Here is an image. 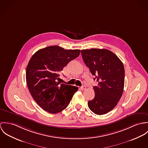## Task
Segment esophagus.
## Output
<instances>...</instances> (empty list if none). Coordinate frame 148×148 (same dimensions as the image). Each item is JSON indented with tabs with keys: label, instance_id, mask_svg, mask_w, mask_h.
<instances>
[{
	"label": "esophagus",
	"instance_id": "esophagus-1",
	"mask_svg": "<svg viewBox=\"0 0 148 148\" xmlns=\"http://www.w3.org/2000/svg\"><path fill=\"white\" fill-rule=\"evenodd\" d=\"M80 88L82 90H85L86 88V86H84V85H83V86H81V87H80Z\"/></svg>",
	"mask_w": 148,
	"mask_h": 148
}]
</instances>
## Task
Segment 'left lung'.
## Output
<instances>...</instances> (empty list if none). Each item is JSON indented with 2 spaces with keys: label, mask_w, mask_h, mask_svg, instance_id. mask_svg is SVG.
I'll use <instances>...</instances> for the list:
<instances>
[{
  "label": "left lung",
  "mask_w": 148,
  "mask_h": 148,
  "mask_svg": "<svg viewBox=\"0 0 148 148\" xmlns=\"http://www.w3.org/2000/svg\"><path fill=\"white\" fill-rule=\"evenodd\" d=\"M82 58L98 86H94L95 97L88 101L90 110L97 115L111 111L121 98L124 86L125 70L118 57L109 50H82Z\"/></svg>",
  "instance_id": "1"
}]
</instances>
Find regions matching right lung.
I'll return each mask as SVG.
<instances>
[{
  "label": "right lung",
  "instance_id": "right-lung-1",
  "mask_svg": "<svg viewBox=\"0 0 148 148\" xmlns=\"http://www.w3.org/2000/svg\"><path fill=\"white\" fill-rule=\"evenodd\" d=\"M80 52L79 49L50 46L38 50L30 59L26 70L27 86L34 100L44 111L50 114L63 111L78 90L58 81L59 73Z\"/></svg>",
  "mask_w": 148,
  "mask_h": 148
}]
</instances>
